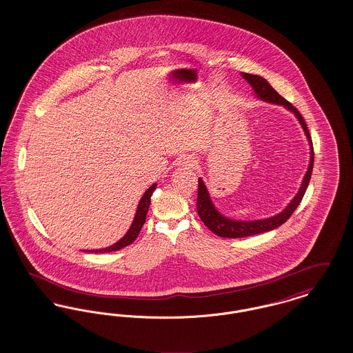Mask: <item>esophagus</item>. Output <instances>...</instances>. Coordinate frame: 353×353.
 Segmentation results:
<instances>
[{
	"label": "esophagus",
	"instance_id": "34e87169",
	"mask_svg": "<svg viewBox=\"0 0 353 353\" xmlns=\"http://www.w3.org/2000/svg\"><path fill=\"white\" fill-rule=\"evenodd\" d=\"M179 164H180L181 167H185V168L194 169L197 167V161H196L193 157H184V159L180 160Z\"/></svg>",
	"mask_w": 353,
	"mask_h": 353
}]
</instances>
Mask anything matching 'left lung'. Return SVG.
I'll return each mask as SVG.
<instances>
[{
    "instance_id": "1",
    "label": "left lung",
    "mask_w": 353,
    "mask_h": 353,
    "mask_svg": "<svg viewBox=\"0 0 353 353\" xmlns=\"http://www.w3.org/2000/svg\"><path fill=\"white\" fill-rule=\"evenodd\" d=\"M241 77L252 85V92H254L252 95L255 98H258L259 101L270 103V104L282 105L287 111H290L295 115V118L298 119L299 124L302 125L303 132L305 134L308 145H310V161H308L307 170L303 176L302 184L299 186L294 199L285 205V209L282 212H279L274 216H270L268 219H235L222 214L217 209V206L213 203L210 193L203 183V180L200 177L199 179V197H197L199 216L202 222L214 234L223 236V238H242V236L261 234V233L274 230L278 226H281L282 223H285L302 201L303 196L307 190V186H308L311 174H312V167H314V148H312L311 136H310L305 121L302 118V115L299 114V111L291 103L285 101V98H282L265 78H262L259 75L246 74V72H241Z\"/></svg>"
}]
</instances>
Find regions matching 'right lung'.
Masks as SVG:
<instances>
[{
  "mask_svg": "<svg viewBox=\"0 0 353 353\" xmlns=\"http://www.w3.org/2000/svg\"><path fill=\"white\" fill-rule=\"evenodd\" d=\"M157 184H152L143 194V197L140 199V201L137 203V208H136V213H134V221L128 229V232L125 234L123 235L118 242H115L114 245L108 246V248H104V249H97V250H84L87 252H117L120 250L128 245H131L134 242V239L137 238V235L140 233L144 222H145V217H147V213H148V209H150V205H151V196L153 193V190L156 189Z\"/></svg>",
  "mask_w": 353,
  "mask_h": 353,
  "instance_id": "obj_1",
  "label": "right lung"
}]
</instances>
